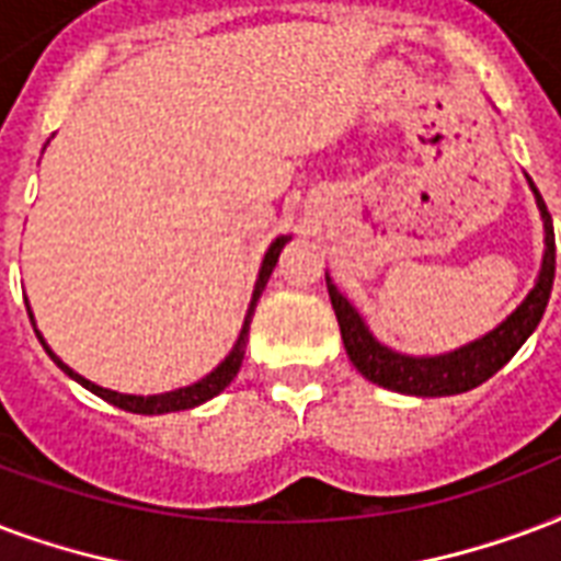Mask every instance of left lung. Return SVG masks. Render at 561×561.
I'll return each mask as SVG.
<instances>
[{"label":"left lung","mask_w":561,"mask_h":561,"mask_svg":"<svg viewBox=\"0 0 561 561\" xmlns=\"http://www.w3.org/2000/svg\"><path fill=\"white\" fill-rule=\"evenodd\" d=\"M529 187L536 194L538 211H541V220H545V259H541L536 285L527 294V299L497 329H491L489 335L477 337V341H470V344L453 350V353H442V356H405V353H397V350L379 344L370 335L365 318L353 309V302L327 276L329 299H332L337 327H341L344 350H347L350 362L356 365L358 374L370 379V382L382 385L388 391H397V394H465L470 388H477L485 379H491L500 367L506 365L508 358L524 347V341L541 323V314L547 309V299H550L556 276L553 220H550V211H547L538 187L533 185V179H529Z\"/></svg>","instance_id":"left-lung-1"}]
</instances>
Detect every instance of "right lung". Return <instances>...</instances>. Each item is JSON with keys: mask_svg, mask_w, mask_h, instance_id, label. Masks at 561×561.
Masks as SVG:
<instances>
[{"mask_svg": "<svg viewBox=\"0 0 561 561\" xmlns=\"http://www.w3.org/2000/svg\"><path fill=\"white\" fill-rule=\"evenodd\" d=\"M290 241V234H279L276 241L271 243V250L264 252V262H262V271H259V279H255V290H252V299H250V309H247V318H243V327H241V335H238V341H234L232 353L220 362V365L214 367L211 374L203 376L199 382L187 385V388H176V391H167V394H149V397H140V394H119V391H111V388H102V385L91 382V379H84V376H79L76 370H70V367L64 365L61 358L55 356L53 350H49V344L43 341V335L37 332V327H34V332H37V337H41L43 350L49 353V358H53L55 365L61 367L64 374L70 376V379H76L79 385H84L88 391H93L96 397H102L105 403L117 405V409H123V412H131V414H167V412H182V409H194V405L205 403V400H211V397H217L220 391H224L226 385L232 382L234 376H238V370H241V362H243V350H247V337H250V320H252V311H255V302H259V297H262L264 285H267V279H271L273 267H276V262H279V252L282 247ZM28 318H32L34 323V314L32 309H28Z\"/></svg>", "mask_w": 561, "mask_h": 561, "instance_id": "1", "label": "right lung"}]
</instances>
